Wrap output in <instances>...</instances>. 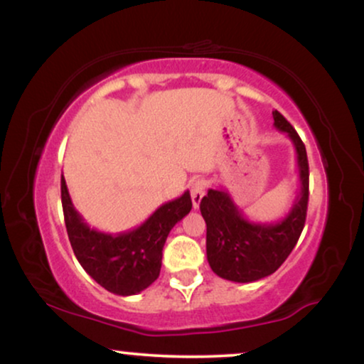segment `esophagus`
Wrapping results in <instances>:
<instances>
[{
  "label": "esophagus",
  "instance_id": "1",
  "mask_svg": "<svg viewBox=\"0 0 364 364\" xmlns=\"http://www.w3.org/2000/svg\"><path fill=\"white\" fill-rule=\"evenodd\" d=\"M191 196H192V203L193 208H198L200 205L202 197L205 196V181H196L191 187Z\"/></svg>",
  "mask_w": 364,
  "mask_h": 364
}]
</instances>
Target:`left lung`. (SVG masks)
<instances>
[{
  "mask_svg": "<svg viewBox=\"0 0 364 364\" xmlns=\"http://www.w3.org/2000/svg\"><path fill=\"white\" fill-rule=\"evenodd\" d=\"M273 126L287 132L295 146L300 193L290 212L275 223H257L243 217L225 188H208L200 202L207 223V260L220 278L237 283H250L272 275L282 267L306 220L308 208V157L305 144L295 129L278 111H273Z\"/></svg>",
  "mask_w": 364,
  "mask_h": 364,
  "instance_id": "1",
  "label": "left lung"
}]
</instances>
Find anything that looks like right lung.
Here are the masks:
<instances>
[{
    "instance_id": "right-lung-1",
    "label": "right lung",
    "mask_w": 364,
    "mask_h": 364,
    "mask_svg": "<svg viewBox=\"0 0 364 364\" xmlns=\"http://www.w3.org/2000/svg\"><path fill=\"white\" fill-rule=\"evenodd\" d=\"M61 202L69 242L81 267L107 291L129 296L146 290L157 280L162 248L168 232L191 212V193L164 203L134 230L104 233L94 230L74 208L61 176Z\"/></svg>"
}]
</instances>
